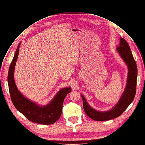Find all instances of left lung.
<instances>
[{
  "label": "left lung",
  "mask_w": 145,
  "mask_h": 145,
  "mask_svg": "<svg viewBox=\"0 0 145 145\" xmlns=\"http://www.w3.org/2000/svg\"><path fill=\"white\" fill-rule=\"evenodd\" d=\"M117 49L129 68L126 89L117 105L111 110L106 112H100L93 109L86 102L84 97L81 95L85 113L94 121H108L118 117L133 101L135 95L138 70L130 46L125 39L121 38L120 46L117 47Z\"/></svg>",
  "instance_id": "left-lung-1"
}]
</instances>
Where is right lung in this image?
I'll list each match as a JSON object with an SVG mask.
<instances>
[{
	"label": "right lung",
	"instance_id": "1",
	"mask_svg": "<svg viewBox=\"0 0 145 145\" xmlns=\"http://www.w3.org/2000/svg\"><path fill=\"white\" fill-rule=\"evenodd\" d=\"M20 44V43L16 50L8 74V84L11 99L15 107L29 121L42 125H51L59 119L64 99L71 92V88H66L61 90L48 105L43 107L38 106L22 95L17 89L14 78Z\"/></svg>",
	"mask_w": 145,
	"mask_h": 145
}]
</instances>
